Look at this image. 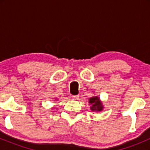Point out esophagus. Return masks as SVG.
Returning <instances> with one entry per match:
<instances>
[{
	"label": "esophagus",
	"mask_w": 150,
	"mask_h": 150,
	"mask_svg": "<svg viewBox=\"0 0 150 150\" xmlns=\"http://www.w3.org/2000/svg\"><path fill=\"white\" fill-rule=\"evenodd\" d=\"M72 97H73V99H77L79 98V95H73Z\"/></svg>",
	"instance_id": "obj_1"
}]
</instances>
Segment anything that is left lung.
Returning a JSON list of instances; mask_svg holds the SVG:
<instances>
[{
  "mask_svg": "<svg viewBox=\"0 0 150 150\" xmlns=\"http://www.w3.org/2000/svg\"><path fill=\"white\" fill-rule=\"evenodd\" d=\"M89 104L92 105V107H91L92 111H100L102 110L103 106L100 102V101H99V99L97 97H92L91 99H89Z\"/></svg>",
  "mask_w": 150,
  "mask_h": 150,
  "instance_id": "8db88e82",
  "label": "left lung"
}]
</instances>
